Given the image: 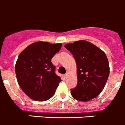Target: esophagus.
Here are the masks:
<instances>
[{
    "label": "esophagus",
    "mask_w": 125,
    "mask_h": 125,
    "mask_svg": "<svg viewBox=\"0 0 125 125\" xmlns=\"http://www.w3.org/2000/svg\"><path fill=\"white\" fill-rule=\"evenodd\" d=\"M69 72H67V73H66L65 75V77H66V78L68 77H69Z\"/></svg>",
    "instance_id": "34e87169"
}]
</instances>
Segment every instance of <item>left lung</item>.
Listing matches in <instances>:
<instances>
[{"label": "left lung", "mask_w": 125, "mask_h": 125, "mask_svg": "<svg viewBox=\"0 0 125 125\" xmlns=\"http://www.w3.org/2000/svg\"><path fill=\"white\" fill-rule=\"evenodd\" d=\"M65 47L73 55L77 65V85L71 89L76 100L87 102L103 91L109 75V65L105 53L93 43L79 40Z\"/></svg>", "instance_id": "obj_1"}]
</instances>
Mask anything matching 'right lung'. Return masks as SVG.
Returning <instances> with one entry per match:
<instances>
[{
    "mask_svg": "<svg viewBox=\"0 0 125 125\" xmlns=\"http://www.w3.org/2000/svg\"><path fill=\"white\" fill-rule=\"evenodd\" d=\"M62 46V43L37 42L19 54L15 65L16 78L22 91L31 99L45 101L55 94L62 80L55 73L52 59Z\"/></svg>",
    "mask_w": 125,
    "mask_h": 125,
    "instance_id": "1",
    "label": "right lung"
}]
</instances>
